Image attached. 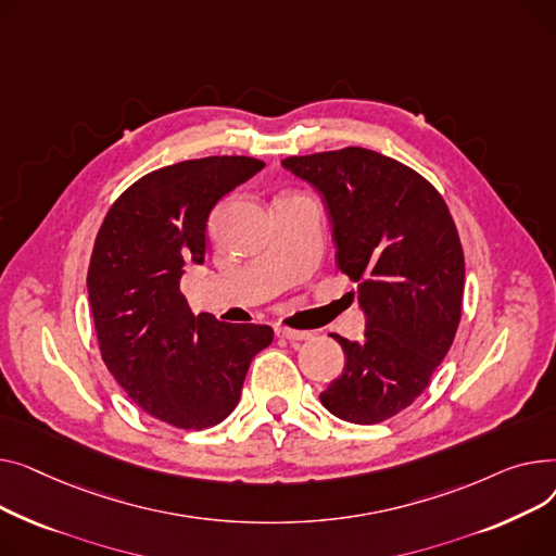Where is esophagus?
<instances>
[{
  "label": "esophagus",
  "mask_w": 556,
  "mask_h": 556,
  "mask_svg": "<svg viewBox=\"0 0 556 556\" xmlns=\"http://www.w3.org/2000/svg\"><path fill=\"white\" fill-rule=\"evenodd\" d=\"M276 337L287 339V341H307L309 332H299V330H289V328H276Z\"/></svg>",
  "instance_id": "esophagus-1"
}]
</instances>
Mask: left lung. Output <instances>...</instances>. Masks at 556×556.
Returning <instances> with one entry per match:
<instances>
[{
  "instance_id": "left-lung-1",
  "label": "left lung",
  "mask_w": 556,
  "mask_h": 556,
  "mask_svg": "<svg viewBox=\"0 0 556 556\" xmlns=\"http://www.w3.org/2000/svg\"><path fill=\"white\" fill-rule=\"evenodd\" d=\"M328 208L337 267L358 282L366 339L332 334L343 372L320 393L339 419L377 424L410 406L448 352L463 314L465 255L442 194L366 148L287 156Z\"/></svg>"
}]
</instances>
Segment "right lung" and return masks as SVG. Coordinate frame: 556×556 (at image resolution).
I'll return each instance as SVG.
<instances>
[{
    "label": "right lung",
    "mask_w": 556,
    "mask_h": 556,
    "mask_svg": "<svg viewBox=\"0 0 556 556\" xmlns=\"http://www.w3.org/2000/svg\"><path fill=\"white\" fill-rule=\"evenodd\" d=\"M263 168L253 156L159 168L121 194L96 236L87 289L101 356L127 397L170 427L219 424L274 341L269 325L194 316L179 289L186 265L204 263L213 206Z\"/></svg>",
    "instance_id": "obj_1"
}]
</instances>
